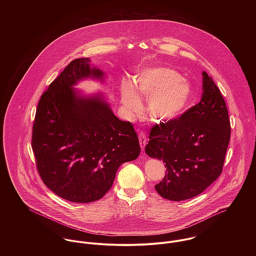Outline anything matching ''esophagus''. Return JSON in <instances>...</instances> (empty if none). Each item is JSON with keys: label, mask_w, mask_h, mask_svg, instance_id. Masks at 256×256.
<instances>
[{"label": "esophagus", "mask_w": 256, "mask_h": 256, "mask_svg": "<svg viewBox=\"0 0 256 256\" xmlns=\"http://www.w3.org/2000/svg\"><path fill=\"white\" fill-rule=\"evenodd\" d=\"M138 137H139V142H140V146L142 148H145L146 144V137L145 133L143 131H140L138 133Z\"/></svg>", "instance_id": "1"}]
</instances>
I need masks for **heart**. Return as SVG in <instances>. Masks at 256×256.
I'll return each instance as SVG.
<instances>
[{
  "mask_svg": "<svg viewBox=\"0 0 256 256\" xmlns=\"http://www.w3.org/2000/svg\"><path fill=\"white\" fill-rule=\"evenodd\" d=\"M192 94L191 86L176 70L156 66L138 74L136 86L125 80L121 88V102L130 116L142 112L141 98L148 100L150 117L166 122L178 117L185 110Z\"/></svg>",
  "mask_w": 256,
  "mask_h": 256,
  "instance_id": "b5f03b06",
  "label": "heart"
}]
</instances>
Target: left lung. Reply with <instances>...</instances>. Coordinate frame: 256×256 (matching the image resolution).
Here are the masks:
<instances>
[{"instance_id":"1","label":"left lung","mask_w":256,"mask_h":256,"mask_svg":"<svg viewBox=\"0 0 256 256\" xmlns=\"http://www.w3.org/2000/svg\"><path fill=\"white\" fill-rule=\"evenodd\" d=\"M201 100L180 117L150 128L146 152L166 164L156 191L172 201L202 193L222 172L230 138L226 102L213 78L203 72Z\"/></svg>"}]
</instances>
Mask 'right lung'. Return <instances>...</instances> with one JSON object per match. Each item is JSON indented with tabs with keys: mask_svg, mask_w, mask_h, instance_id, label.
<instances>
[{
	"mask_svg": "<svg viewBox=\"0 0 256 256\" xmlns=\"http://www.w3.org/2000/svg\"><path fill=\"white\" fill-rule=\"evenodd\" d=\"M88 63V58L74 60L50 84L32 126L38 174L55 194L76 203L102 198L118 168L141 150L131 122L119 120L100 96H76L72 86L78 80L102 78Z\"/></svg>",
	"mask_w": 256,
	"mask_h": 256,
	"instance_id": "right-lung-1",
	"label": "right lung"
}]
</instances>
